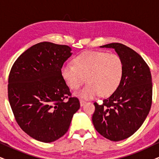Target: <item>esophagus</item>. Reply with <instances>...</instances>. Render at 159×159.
I'll use <instances>...</instances> for the list:
<instances>
[{"label":"esophagus","mask_w":159,"mask_h":159,"mask_svg":"<svg viewBox=\"0 0 159 159\" xmlns=\"http://www.w3.org/2000/svg\"><path fill=\"white\" fill-rule=\"evenodd\" d=\"M86 103V101H85V100H80V104H81V106H83L84 105H85Z\"/></svg>","instance_id":"1"}]
</instances>
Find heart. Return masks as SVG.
<instances>
[{
    "label": "heart",
    "mask_w": 159,
    "mask_h": 159,
    "mask_svg": "<svg viewBox=\"0 0 159 159\" xmlns=\"http://www.w3.org/2000/svg\"><path fill=\"white\" fill-rule=\"evenodd\" d=\"M74 64L66 63L61 73L68 86L76 90L86 80L88 84L77 92L84 99L100 95L107 97L116 91L121 81L123 65L120 57L114 53L87 51L76 56Z\"/></svg>",
    "instance_id": "obj_1"
}]
</instances>
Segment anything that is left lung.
<instances>
[{
    "mask_svg": "<svg viewBox=\"0 0 159 159\" xmlns=\"http://www.w3.org/2000/svg\"><path fill=\"white\" fill-rule=\"evenodd\" d=\"M100 48H114L122 61L121 81L115 92L95 106L92 122L104 137L118 142L141 127L152 105V84L150 68L139 54L121 43Z\"/></svg>",
    "mask_w": 159,
    "mask_h": 159,
    "instance_id": "8db88e82",
    "label": "left lung"
}]
</instances>
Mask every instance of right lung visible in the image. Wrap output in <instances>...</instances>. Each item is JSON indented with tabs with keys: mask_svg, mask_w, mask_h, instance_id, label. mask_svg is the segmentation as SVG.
Masks as SVG:
<instances>
[{
	"mask_svg": "<svg viewBox=\"0 0 159 159\" xmlns=\"http://www.w3.org/2000/svg\"><path fill=\"white\" fill-rule=\"evenodd\" d=\"M71 55L67 45L39 43L22 53L10 71L8 98L16 121L39 142H52L65 135L80 108L61 73Z\"/></svg>",
	"mask_w": 159,
	"mask_h": 159,
	"instance_id": "add662e5",
	"label": "right lung"
}]
</instances>
